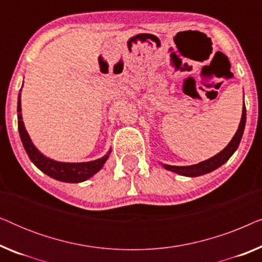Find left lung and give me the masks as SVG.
Listing matches in <instances>:
<instances>
[{
	"label": "left lung",
	"instance_id": "8db88e82",
	"mask_svg": "<svg viewBox=\"0 0 262 262\" xmlns=\"http://www.w3.org/2000/svg\"><path fill=\"white\" fill-rule=\"evenodd\" d=\"M246 126V106L243 103V110H242V118L241 121H239L238 130L236 132L234 138L231 139L230 143L225 146V148L222 150L220 154L214 155L211 159L203 161L198 164H194V166H186V167H178V166H168V164H164V168L168 170L175 171V173L185 175V177H200V175L207 174L210 171L217 169L218 167H221L222 164L227 162V161L230 159V156L235 152V150L237 149V146L241 142L243 131H245Z\"/></svg>",
	"mask_w": 262,
	"mask_h": 262
}]
</instances>
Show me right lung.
<instances>
[{"label":"right lung","mask_w":262,"mask_h":262,"mask_svg":"<svg viewBox=\"0 0 262 262\" xmlns=\"http://www.w3.org/2000/svg\"><path fill=\"white\" fill-rule=\"evenodd\" d=\"M17 99V126H19V134L21 142H23L24 148L26 150L28 157L32 162L49 177L56 180L64 182H81L93 177L96 171L101 169L103 163L106 162L107 157L103 156L101 159L92 161V162H82V163H64L57 162V161L50 160L38 151L37 148L31 142L30 136H28L26 128L24 126L23 116H21V99ZM111 152V151H110ZM108 152V154H110Z\"/></svg>","instance_id":"1"}]
</instances>
